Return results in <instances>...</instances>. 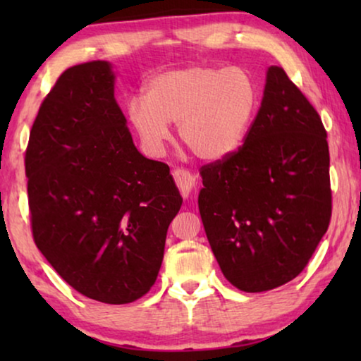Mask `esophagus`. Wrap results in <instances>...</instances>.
Returning a JSON list of instances; mask_svg holds the SVG:
<instances>
[{
	"mask_svg": "<svg viewBox=\"0 0 361 361\" xmlns=\"http://www.w3.org/2000/svg\"><path fill=\"white\" fill-rule=\"evenodd\" d=\"M172 176H174V180H176V185L179 192L184 197H189V194L192 192V189L195 187V177L190 174L187 169H180V167H177V169L172 171Z\"/></svg>",
	"mask_w": 361,
	"mask_h": 361,
	"instance_id": "34e87169",
	"label": "esophagus"
}]
</instances>
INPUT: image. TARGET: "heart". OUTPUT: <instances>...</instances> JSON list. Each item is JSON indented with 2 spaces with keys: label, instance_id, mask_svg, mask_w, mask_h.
Here are the masks:
<instances>
[{
  "label": "heart",
  "instance_id": "obj_1",
  "mask_svg": "<svg viewBox=\"0 0 361 361\" xmlns=\"http://www.w3.org/2000/svg\"><path fill=\"white\" fill-rule=\"evenodd\" d=\"M259 105V83L248 68L187 66L152 77L146 95L126 102V120L147 154H162L172 123L192 154L220 161L243 145Z\"/></svg>",
  "mask_w": 361,
  "mask_h": 361
}]
</instances>
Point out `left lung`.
<instances>
[{
    "label": "left lung",
    "mask_w": 361,
    "mask_h": 361,
    "mask_svg": "<svg viewBox=\"0 0 361 361\" xmlns=\"http://www.w3.org/2000/svg\"><path fill=\"white\" fill-rule=\"evenodd\" d=\"M327 131L283 67L238 151L202 166L199 210L221 273L245 293L302 273L332 216Z\"/></svg>",
    "instance_id": "obj_1"
}]
</instances>
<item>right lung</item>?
<instances>
[{
	"label": "right lung",
	"mask_w": 361,
	"mask_h": 361,
	"mask_svg": "<svg viewBox=\"0 0 361 361\" xmlns=\"http://www.w3.org/2000/svg\"><path fill=\"white\" fill-rule=\"evenodd\" d=\"M34 243L77 293L128 304L149 293L182 199L164 162L136 149L110 63L67 68L24 157Z\"/></svg>",
	"instance_id": "add662e5"
}]
</instances>
